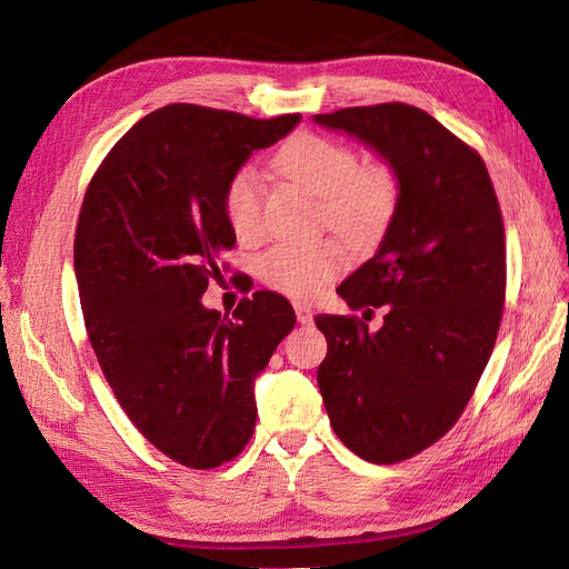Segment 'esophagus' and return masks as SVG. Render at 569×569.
<instances>
[{
	"mask_svg": "<svg viewBox=\"0 0 569 569\" xmlns=\"http://www.w3.org/2000/svg\"><path fill=\"white\" fill-rule=\"evenodd\" d=\"M295 311H297V320L301 325H313V308L303 303V301H295Z\"/></svg>",
	"mask_w": 569,
	"mask_h": 569,
	"instance_id": "1",
	"label": "esophagus"
}]
</instances>
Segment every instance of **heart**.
I'll return each mask as SVG.
<instances>
[{
  "label": "heart",
  "mask_w": 569,
  "mask_h": 569,
  "mask_svg": "<svg viewBox=\"0 0 569 569\" xmlns=\"http://www.w3.org/2000/svg\"><path fill=\"white\" fill-rule=\"evenodd\" d=\"M274 170L320 199L327 226L356 242H375L396 211L399 187L385 166H360L358 153L322 134H299L272 161ZM226 218L239 242L263 234V184L251 166L239 168L226 189ZM349 253L337 239L282 242L258 261L261 280L289 297L311 299L347 268Z\"/></svg>",
  "instance_id": "heart-1"
}]
</instances>
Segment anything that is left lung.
<instances>
[{"instance_id": "obj_1", "label": "left lung", "mask_w": 569, "mask_h": 569, "mask_svg": "<svg viewBox=\"0 0 569 569\" xmlns=\"http://www.w3.org/2000/svg\"><path fill=\"white\" fill-rule=\"evenodd\" d=\"M313 123L366 144L399 187L380 247L337 289L353 311L387 306L385 325L316 318L335 435L370 462H399L449 432L489 363L506 299L501 209L479 153L422 109L396 101Z\"/></svg>"}]
</instances>
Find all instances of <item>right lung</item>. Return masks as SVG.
Masks as SVG:
<instances>
[{"label":"right lung","mask_w":569,"mask_h":569,"mask_svg":"<svg viewBox=\"0 0 569 569\" xmlns=\"http://www.w3.org/2000/svg\"><path fill=\"white\" fill-rule=\"evenodd\" d=\"M299 120L163 107L120 137L82 201L73 258L92 349L132 425L187 468L244 449L256 377L297 322L274 291L239 301L234 320L201 297L237 242L230 178Z\"/></svg>","instance_id":"obj_1"}]
</instances>
